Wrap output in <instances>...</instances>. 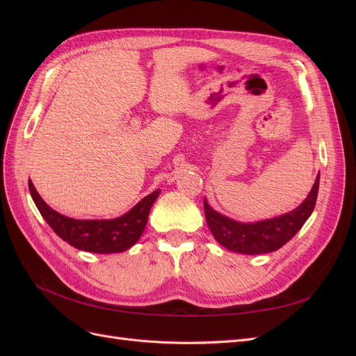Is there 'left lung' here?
Returning <instances> with one entry per match:
<instances>
[{
  "mask_svg": "<svg viewBox=\"0 0 356 356\" xmlns=\"http://www.w3.org/2000/svg\"><path fill=\"white\" fill-rule=\"evenodd\" d=\"M318 188L319 174L314 187L300 207L288 213L279 215V217L257 222H241L225 217V215L215 211L204 197V217H207V222L213 238L229 251L246 255L273 252L284 246L289 239H293L296 233L303 227V224L315 209Z\"/></svg>",
  "mask_w": 356,
  "mask_h": 356,
  "instance_id": "left-lung-1",
  "label": "left lung"
}]
</instances>
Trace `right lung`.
<instances>
[{"label":"right lung","instance_id":"add662e5","mask_svg":"<svg viewBox=\"0 0 356 356\" xmlns=\"http://www.w3.org/2000/svg\"><path fill=\"white\" fill-rule=\"evenodd\" d=\"M28 186L32 200L53 232L77 250L93 254H117L132 248L141 238L149 209L161 191L157 188L149 193L120 217L108 220H77L50 208L38 195L31 179Z\"/></svg>","mask_w":356,"mask_h":356}]
</instances>
